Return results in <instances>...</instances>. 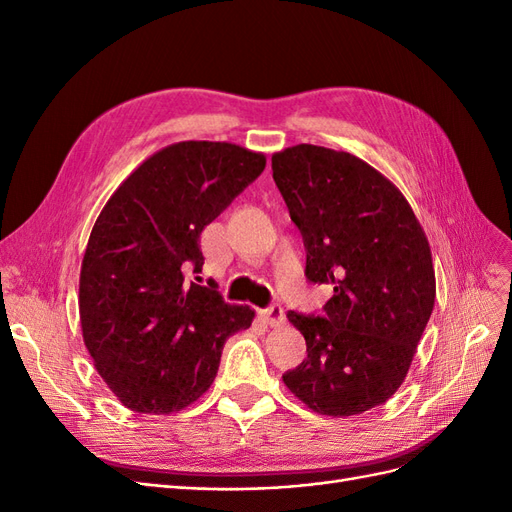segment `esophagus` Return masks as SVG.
I'll return each mask as SVG.
<instances>
[{"label": "esophagus", "instance_id": "34e87169", "mask_svg": "<svg viewBox=\"0 0 512 512\" xmlns=\"http://www.w3.org/2000/svg\"><path fill=\"white\" fill-rule=\"evenodd\" d=\"M258 313H260V320L267 324V326H273V328L281 326V324H284V320H286L284 309H281L279 305H271L267 309H260Z\"/></svg>", "mask_w": 512, "mask_h": 512}]
</instances>
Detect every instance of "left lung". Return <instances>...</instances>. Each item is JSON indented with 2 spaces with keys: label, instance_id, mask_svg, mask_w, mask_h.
<instances>
[{
  "label": "left lung",
  "instance_id": "8db88e82",
  "mask_svg": "<svg viewBox=\"0 0 512 512\" xmlns=\"http://www.w3.org/2000/svg\"><path fill=\"white\" fill-rule=\"evenodd\" d=\"M271 161L305 275L334 290L322 317L288 311L307 360L284 383L315 413L360 415L396 394L432 315L428 237L402 192L354 154L298 144Z\"/></svg>",
  "mask_w": 512,
  "mask_h": 512
}]
</instances>
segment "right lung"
<instances>
[{
    "mask_svg": "<svg viewBox=\"0 0 512 512\" xmlns=\"http://www.w3.org/2000/svg\"><path fill=\"white\" fill-rule=\"evenodd\" d=\"M267 158L228 142L154 152L105 203L80 271L82 339L97 373L135 413L169 415L214 383L222 347L254 309L226 303L199 273V237Z\"/></svg>",
    "mask_w": 512,
    "mask_h": 512,
    "instance_id": "add662e5",
    "label": "right lung"
}]
</instances>
